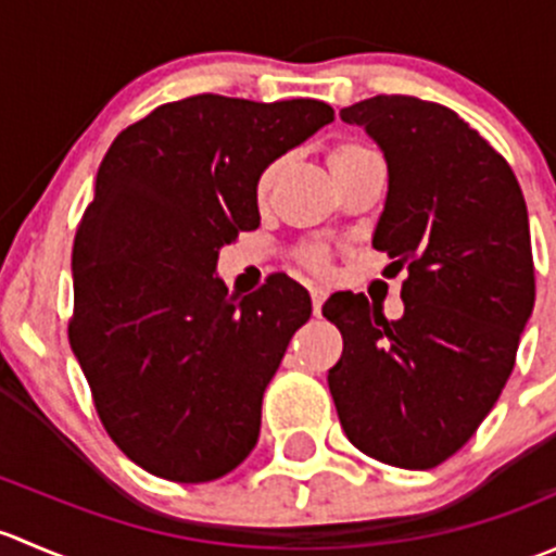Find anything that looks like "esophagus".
<instances>
[{
	"instance_id": "obj_1",
	"label": "esophagus",
	"mask_w": 556,
	"mask_h": 556,
	"mask_svg": "<svg viewBox=\"0 0 556 556\" xmlns=\"http://www.w3.org/2000/svg\"><path fill=\"white\" fill-rule=\"evenodd\" d=\"M309 295H312V309H314V314H319V312H323L325 299H328V290H325L323 285H309Z\"/></svg>"
}]
</instances>
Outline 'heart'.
Wrapping results in <instances>:
<instances>
[{"mask_svg": "<svg viewBox=\"0 0 556 556\" xmlns=\"http://www.w3.org/2000/svg\"><path fill=\"white\" fill-rule=\"evenodd\" d=\"M366 155H374V150L368 148V144H363L361 139H336V142L328 148V153H325V159H328L330 172L339 174L341 169H346L350 164H355V161L366 159ZM277 172H279V161H271V164H266L261 172H257L255 195L261 201L266 199L268 190H271L274 179H277ZM299 263H301V266L312 268V271H325V268H328V263H330V250H328V247H323V244L301 247Z\"/></svg>", "mask_w": 556, "mask_h": 556, "instance_id": "1", "label": "heart"}]
</instances>
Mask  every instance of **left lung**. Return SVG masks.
I'll return each mask as SVG.
<instances>
[{
	"mask_svg": "<svg viewBox=\"0 0 556 556\" xmlns=\"http://www.w3.org/2000/svg\"><path fill=\"white\" fill-rule=\"evenodd\" d=\"M341 121L384 150L390 190L374 247L408 277L401 319L363 293L325 301L344 339L330 395L363 454L435 468L468 444L517 363L535 304L525 195L508 161L450 106L379 93Z\"/></svg>",
	"mask_w": 556,
	"mask_h": 556,
	"instance_id": "left-lung-1",
	"label": "left lung"
}]
</instances>
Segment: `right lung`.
I'll return each mask as SVG.
<instances>
[{
    "instance_id": "add662e5",
    "label": "right lung",
    "mask_w": 556,
    "mask_h": 556,
    "mask_svg": "<svg viewBox=\"0 0 556 556\" xmlns=\"http://www.w3.org/2000/svg\"><path fill=\"white\" fill-rule=\"evenodd\" d=\"M330 121L317 99L199 93L106 150L72 247L70 344L104 430L148 473L201 484L255 446L263 390L312 301L285 274L228 295L217 250L261 226L257 172Z\"/></svg>"
}]
</instances>
